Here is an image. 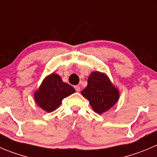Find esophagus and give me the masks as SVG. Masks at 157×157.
<instances>
[{
  "label": "esophagus",
  "mask_w": 157,
  "mask_h": 157,
  "mask_svg": "<svg viewBox=\"0 0 157 157\" xmlns=\"http://www.w3.org/2000/svg\"><path fill=\"white\" fill-rule=\"evenodd\" d=\"M74 88H75V90L77 92H80V86H78V85H77V86H74Z\"/></svg>",
  "instance_id": "1"
}]
</instances>
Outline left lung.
Here are the masks:
<instances>
[{
    "label": "left lung",
    "instance_id": "obj_1",
    "mask_svg": "<svg viewBox=\"0 0 157 157\" xmlns=\"http://www.w3.org/2000/svg\"><path fill=\"white\" fill-rule=\"evenodd\" d=\"M81 94L89 100L93 109L101 114L110 109L119 99V91L105 74L93 72L88 77L87 86Z\"/></svg>",
    "mask_w": 157,
    "mask_h": 157
}]
</instances>
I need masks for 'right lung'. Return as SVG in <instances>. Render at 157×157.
<instances>
[{
  "mask_svg": "<svg viewBox=\"0 0 157 157\" xmlns=\"http://www.w3.org/2000/svg\"><path fill=\"white\" fill-rule=\"evenodd\" d=\"M72 86L62 81L61 77L56 74L47 77L34 94L36 103L47 112H53L60 105L65 97L74 94Z\"/></svg>",
  "mask_w": 157,
  "mask_h": 157,
  "instance_id": "add662e5",
  "label": "right lung"
}]
</instances>
